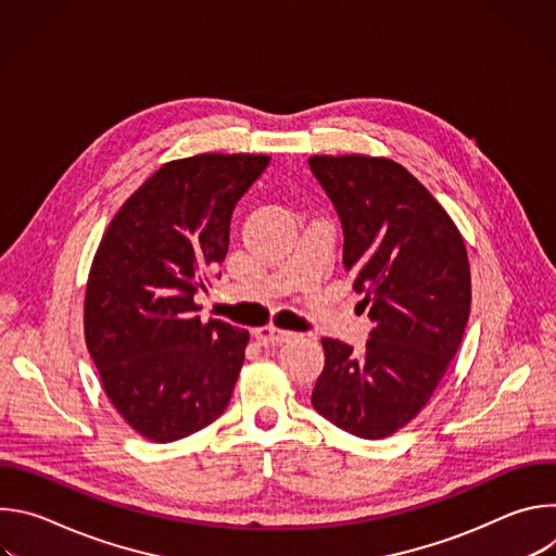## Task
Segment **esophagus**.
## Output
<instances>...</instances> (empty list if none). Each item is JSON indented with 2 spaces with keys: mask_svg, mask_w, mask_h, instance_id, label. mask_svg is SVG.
<instances>
[{
  "mask_svg": "<svg viewBox=\"0 0 556 556\" xmlns=\"http://www.w3.org/2000/svg\"><path fill=\"white\" fill-rule=\"evenodd\" d=\"M294 332H288V330H279L275 326H264V328H257L255 330V339L262 341V343H283L288 339H292Z\"/></svg>",
  "mask_w": 556,
  "mask_h": 556,
  "instance_id": "34e87169",
  "label": "esophagus"
}]
</instances>
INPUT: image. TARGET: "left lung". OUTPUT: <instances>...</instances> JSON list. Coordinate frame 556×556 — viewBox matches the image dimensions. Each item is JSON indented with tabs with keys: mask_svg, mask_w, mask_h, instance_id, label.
<instances>
[{
	"mask_svg": "<svg viewBox=\"0 0 556 556\" xmlns=\"http://www.w3.org/2000/svg\"><path fill=\"white\" fill-rule=\"evenodd\" d=\"M307 165L339 213L343 266L374 321L363 354L321 339L326 365L312 407L352 435L387 438L422 412L462 343L466 247L403 165L369 155H312Z\"/></svg>",
	"mask_w": 556,
	"mask_h": 556,
	"instance_id": "8db88e82",
	"label": "left lung"
}]
</instances>
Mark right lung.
<instances>
[{
	"label": "right lung",
	"instance_id": "1",
	"mask_svg": "<svg viewBox=\"0 0 556 556\" xmlns=\"http://www.w3.org/2000/svg\"><path fill=\"white\" fill-rule=\"evenodd\" d=\"M268 155L200 153L157 169L114 215L86 290V343L125 422L153 442L217 420L249 332L195 314L228 251L235 204ZM219 277V275H217Z\"/></svg>",
	"mask_w": 556,
	"mask_h": 556
}]
</instances>
